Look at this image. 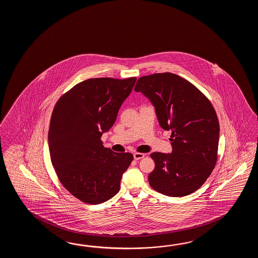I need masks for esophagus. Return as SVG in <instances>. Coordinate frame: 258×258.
<instances>
[{"label":"esophagus","instance_id":"esophagus-1","mask_svg":"<svg viewBox=\"0 0 258 258\" xmlns=\"http://www.w3.org/2000/svg\"><path fill=\"white\" fill-rule=\"evenodd\" d=\"M144 157H145V154L144 153H138V152L134 153V159H136V160H139V159H143Z\"/></svg>","mask_w":258,"mask_h":258}]
</instances>
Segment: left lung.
I'll return each mask as SVG.
<instances>
[{
	"instance_id": "1",
	"label": "left lung",
	"mask_w": 258,
	"mask_h": 258,
	"mask_svg": "<svg viewBox=\"0 0 258 258\" xmlns=\"http://www.w3.org/2000/svg\"><path fill=\"white\" fill-rule=\"evenodd\" d=\"M135 90L155 106L159 125L171 132L170 154L154 152L150 186L169 197L196 192L217 163L219 123L209 99L192 83L171 73L140 77Z\"/></svg>"
}]
</instances>
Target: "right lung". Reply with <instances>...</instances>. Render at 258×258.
<instances>
[{
	"instance_id": "obj_1",
	"label": "right lung",
	"mask_w": 258,
	"mask_h": 258,
	"mask_svg": "<svg viewBox=\"0 0 258 258\" xmlns=\"http://www.w3.org/2000/svg\"><path fill=\"white\" fill-rule=\"evenodd\" d=\"M137 77L91 78L56 102L49 122V156L60 183L84 203H103L120 190L131 153L104 148L101 136L116 121Z\"/></svg>"
}]
</instances>
